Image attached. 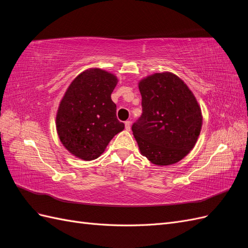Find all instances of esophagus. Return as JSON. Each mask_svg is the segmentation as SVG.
Instances as JSON below:
<instances>
[{"label":"esophagus","instance_id":"1","mask_svg":"<svg viewBox=\"0 0 248 248\" xmlns=\"http://www.w3.org/2000/svg\"><path fill=\"white\" fill-rule=\"evenodd\" d=\"M130 126H131V123H130V121H126L125 122V129L126 130H130Z\"/></svg>","mask_w":248,"mask_h":248}]
</instances>
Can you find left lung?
<instances>
[{
    "mask_svg": "<svg viewBox=\"0 0 248 248\" xmlns=\"http://www.w3.org/2000/svg\"><path fill=\"white\" fill-rule=\"evenodd\" d=\"M139 89L142 114L131 128L141 155L156 166L183 159L196 145L202 124L193 93L171 72L149 76Z\"/></svg>",
    "mask_w": 248,
    "mask_h": 248,
    "instance_id": "8db88e82",
    "label": "left lung"
}]
</instances>
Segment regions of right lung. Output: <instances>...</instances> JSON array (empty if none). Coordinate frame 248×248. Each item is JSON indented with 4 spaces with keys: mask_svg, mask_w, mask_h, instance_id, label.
<instances>
[{
    "mask_svg": "<svg viewBox=\"0 0 248 248\" xmlns=\"http://www.w3.org/2000/svg\"><path fill=\"white\" fill-rule=\"evenodd\" d=\"M117 84L112 73L91 68L78 74L65 92L56 117L57 132L63 146L78 158H98L124 129L110 98Z\"/></svg>",
    "mask_w": 248,
    "mask_h": 248,
    "instance_id": "1",
    "label": "right lung"
}]
</instances>
